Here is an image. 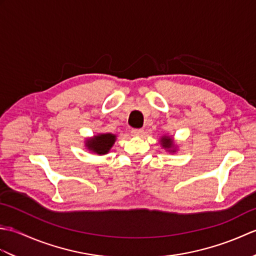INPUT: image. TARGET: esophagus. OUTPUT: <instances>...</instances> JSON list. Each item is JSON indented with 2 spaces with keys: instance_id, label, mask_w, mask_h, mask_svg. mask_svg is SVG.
Instances as JSON below:
<instances>
[{
  "instance_id": "34e87169",
  "label": "esophagus",
  "mask_w": 256,
  "mask_h": 256,
  "mask_svg": "<svg viewBox=\"0 0 256 256\" xmlns=\"http://www.w3.org/2000/svg\"><path fill=\"white\" fill-rule=\"evenodd\" d=\"M131 133L132 135H134V136H140V135L144 133V131L142 128H132Z\"/></svg>"
}]
</instances>
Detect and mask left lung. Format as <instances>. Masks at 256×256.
<instances>
[{
	"mask_svg": "<svg viewBox=\"0 0 256 256\" xmlns=\"http://www.w3.org/2000/svg\"><path fill=\"white\" fill-rule=\"evenodd\" d=\"M160 144L162 148L167 150L168 152H170V153H175L176 152L175 144H174V140L170 136H162L160 138Z\"/></svg>",
	"mask_w": 256,
	"mask_h": 256,
	"instance_id": "8db88e82",
	"label": "left lung"
}]
</instances>
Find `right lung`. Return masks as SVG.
Segmentation results:
<instances>
[{"mask_svg":"<svg viewBox=\"0 0 256 256\" xmlns=\"http://www.w3.org/2000/svg\"><path fill=\"white\" fill-rule=\"evenodd\" d=\"M116 136L111 133L98 134L94 138H88L86 140V146L89 150H92L94 153L99 155L108 154V150H111L114 142H116Z\"/></svg>","mask_w":256,"mask_h":256,"instance_id":"add662e5","label":"right lung"}]
</instances>
